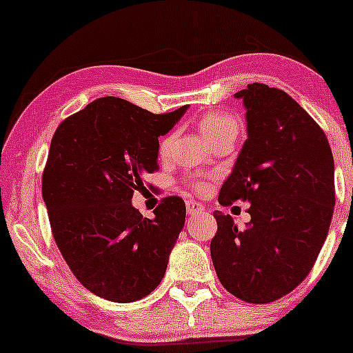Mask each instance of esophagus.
<instances>
[{
	"instance_id": "1",
	"label": "esophagus",
	"mask_w": 353,
	"mask_h": 353,
	"mask_svg": "<svg viewBox=\"0 0 353 353\" xmlns=\"http://www.w3.org/2000/svg\"><path fill=\"white\" fill-rule=\"evenodd\" d=\"M186 209H188V215L194 216L197 214H202L204 205L199 204V202H196V201H186Z\"/></svg>"
}]
</instances>
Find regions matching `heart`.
I'll return each mask as SVG.
<instances>
[{
    "label": "heart",
    "mask_w": 353,
    "mask_h": 353,
    "mask_svg": "<svg viewBox=\"0 0 353 353\" xmlns=\"http://www.w3.org/2000/svg\"><path fill=\"white\" fill-rule=\"evenodd\" d=\"M197 127H199L201 133L209 143H214L215 139L223 137H234L239 132V120L231 114L225 112H207L197 120ZM173 143V137H165L161 141L159 146V152L161 156H167L170 152Z\"/></svg>",
    "instance_id": "b5f03b06"
}]
</instances>
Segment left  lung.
<instances>
[{
    "instance_id": "obj_1",
    "label": "left lung",
    "mask_w": 353,
    "mask_h": 353,
    "mask_svg": "<svg viewBox=\"0 0 353 353\" xmlns=\"http://www.w3.org/2000/svg\"><path fill=\"white\" fill-rule=\"evenodd\" d=\"M234 96L248 139L219 202H248L250 221L238 230L215 210L210 255L226 291L268 303L294 291L320 254L336 204L334 159L320 125L283 90L252 83Z\"/></svg>"
}]
</instances>
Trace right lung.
<instances>
[{
	"label": "right lung",
	"mask_w": 353,
	"mask_h": 353,
	"mask_svg": "<svg viewBox=\"0 0 353 353\" xmlns=\"http://www.w3.org/2000/svg\"><path fill=\"white\" fill-rule=\"evenodd\" d=\"M186 109L152 114L105 96L67 117L51 139L41 194L52 236L75 278L105 301H139L165 274L185 201L165 197L144 219L132 197L159 170V137Z\"/></svg>",
	"instance_id": "right-lung-1"
}]
</instances>
